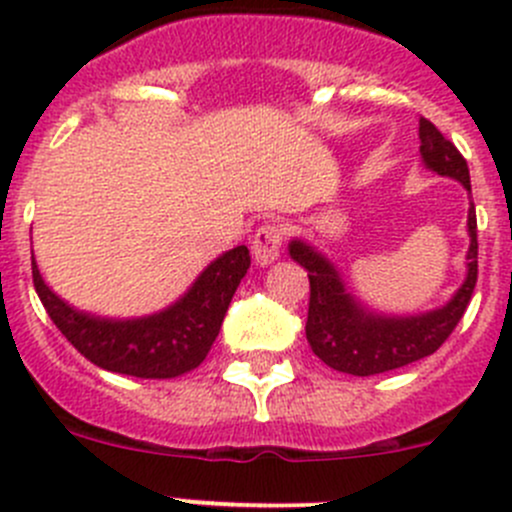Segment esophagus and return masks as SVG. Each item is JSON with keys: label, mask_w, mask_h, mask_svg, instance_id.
<instances>
[{"label": "esophagus", "mask_w": 512, "mask_h": 512, "mask_svg": "<svg viewBox=\"0 0 512 512\" xmlns=\"http://www.w3.org/2000/svg\"><path fill=\"white\" fill-rule=\"evenodd\" d=\"M282 242H285V230L275 223L262 225L252 237V257L257 265H270L280 257Z\"/></svg>", "instance_id": "34e87169"}]
</instances>
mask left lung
I'll return each mask as SVG.
<instances>
[{
    "instance_id": "1",
    "label": "left lung",
    "mask_w": 512,
    "mask_h": 512,
    "mask_svg": "<svg viewBox=\"0 0 512 512\" xmlns=\"http://www.w3.org/2000/svg\"><path fill=\"white\" fill-rule=\"evenodd\" d=\"M418 138H421V158L428 168L436 170L438 175L461 180L463 188L471 190L466 158L428 118H421L418 123ZM468 232H471V247H468L466 282L446 307L418 317H379L366 312L352 294H347L332 262L304 242L294 240L289 245V255L307 270L309 277V309L304 332L312 352L332 369L354 376L384 374L431 356L458 327L478 282V223L473 203L468 210Z\"/></svg>"
}]
</instances>
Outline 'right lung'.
Returning <instances> with one entry per match:
<instances>
[{"label": "right lung", "mask_w": 512, "mask_h": 512, "mask_svg": "<svg viewBox=\"0 0 512 512\" xmlns=\"http://www.w3.org/2000/svg\"><path fill=\"white\" fill-rule=\"evenodd\" d=\"M250 270L245 245L225 252L198 277L190 292L165 312L146 319L89 317L61 302L39 275L32 260L36 294L61 334L91 364L138 379H175L198 369L218 339L237 285Z\"/></svg>", "instance_id": "right-lung-1"}]
</instances>
